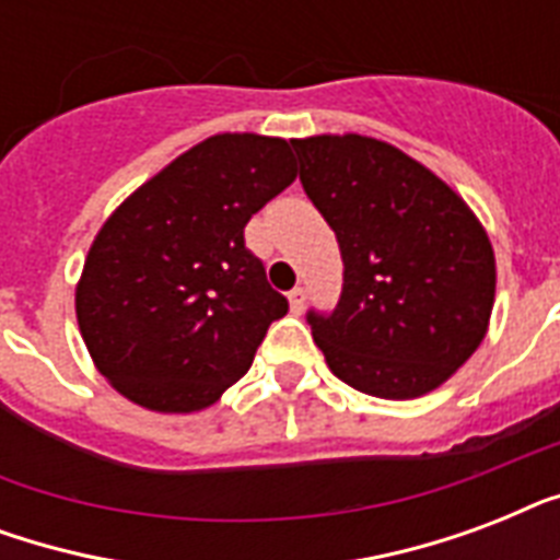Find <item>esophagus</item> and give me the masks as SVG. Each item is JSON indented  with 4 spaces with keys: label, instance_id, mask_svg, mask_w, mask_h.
Masks as SVG:
<instances>
[{
    "label": "esophagus",
    "instance_id": "esophagus-1",
    "mask_svg": "<svg viewBox=\"0 0 560 560\" xmlns=\"http://www.w3.org/2000/svg\"><path fill=\"white\" fill-rule=\"evenodd\" d=\"M288 299H290V311H293V314H302V311H305V299H307L305 288H293L288 293Z\"/></svg>",
    "mask_w": 560,
    "mask_h": 560
}]
</instances>
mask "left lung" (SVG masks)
I'll use <instances>...</instances> for the list:
<instances>
[{"label": "left lung", "instance_id": "obj_1", "mask_svg": "<svg viewBox=\"0 0 560 560\" xmlns=\"http://www.w3.org/2000/svg\"><path fill=\"white\" fill-rule=\"evenodd\" d=\"M307 200L334 229L342 290L307 311L331 372L374 398H418L477 351L494 307V249L459 194L366 136L293 139Z\"/></svg>", "mask_w": 560, "mask_h": 560}]
</instances>
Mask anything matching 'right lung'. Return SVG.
I'll use <instances>...</instances> for the list:
<instances>
[{"label":"right lung","mask_w":560,"mask_h":560,"mask_svg":"<svg viewBox=\"0 0 560 560\" xmlns=\"http://www.w3.org/2000/svg\"><path fill=\"white\" fill-rule=\"evenodd\" d=\"M293 179L284 139L211 136L104 223L74 307L95 366L125 398L194 412L249 372L290 305L244 229Z\"/></svg>","instance_id":"right-lung-1"}]
</instances>
